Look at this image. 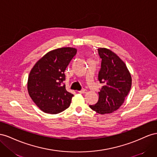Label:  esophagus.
<instances>
[{
	"instance_id": "34e87169",
	"label": "esophagus",
	"mask_w": 157,
	"mask_h": 157,
	"mask_svg": "<svg viewBox=\"0 0 157 157\" xmlns=\"http://www.w3.org/2000/svg\"><path fill=\"white\" fill-rule=\"evenodd\" d=\"M79 93H81V94H84V93H86V92H87V90L86 89H82V90H81V91H78Z\"/></svg>"
}]
</instances>
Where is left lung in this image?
<instances>
[{
  "label": "left lung",
  "instance_id": "obj_1",
  "mask_svg": "<svg viewBox=\"0 0 157 157\" xmlns=\"http://www.w3.org/2000/svg\"><path fill=\"white\" fill-rule=\"evenodd\" d=\"M102 59L98 80L103 84L98 101L89 107L101 114L117 110L124 103L132 87V76L126 64L116 53L106 48L98 49Z\"/></svg>",
  "mask_w": 157,
  "mask_h": 157
}]
</instances>
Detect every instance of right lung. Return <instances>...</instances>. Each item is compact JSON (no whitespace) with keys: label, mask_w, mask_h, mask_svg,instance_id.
Here are the masks:
<instances>
[{"label":"right lung","mask_w":157,"mask_h":157,"mask_svg":"<svg viewBox=\"0 0 157 157\" xmlns=\"http://www.w3.org/2000/svg\"><path fill=\"white\" fill-rule=\"evenodd\" d=\"M77 52L73 47H62L47 52L31 70L28 91L39 108L48 114H56L68 109L72 94L66 90L64 71Z\"/></svg>","instance_id":"1"}]
</instances>
